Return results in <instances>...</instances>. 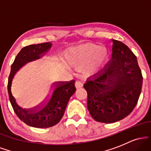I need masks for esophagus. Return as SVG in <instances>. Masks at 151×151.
Masks as SVG:
<instances>
[{
    "instance_id": "esophagus-1",
    "label": "esophagus",
    "mask_w": 151,
    "mask_h": 151,
    "mask_svg": "<svg viewBox=\"0 0 151 151\" xmlns=\"http://www.w3.org/2000/svg\"><path fill=\"white\" fill-rule=\"evenodd\" d=\"M82 86H83V84L81 82V81H76V82H75V87L77 88V89H81Z\"/></svg>"
}]
</instances>
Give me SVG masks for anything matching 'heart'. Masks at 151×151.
<instances>
[{"instance_id": "obj_1", "label": "heart", "mask_w": 151, "mask_h": 151, "mask_svg": "<svg viewBox=\"0 0 151 151\" xmlns=\"http://www.w3.org/2000/svg\"><path fill=\"white\" fill-rule=\"evenodd\" d=\"M109 58V50L105 47L86 42L66 50L62 55V60L67 67L79 69L82 75L91 77L104 67Z\"/></svg>"}]
</instances>
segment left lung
Wrapping results in <instances>:
<instances>
[{
    "label": "left lung",
    "mask_w": 151,
    "mask_h": 151,
    "mask_svg": "<svg viewBox=\"0 0 151 151\" xmlns=\"http://www.w3.org/2000/svg\"><path fill=\"white\" fill-rule=\"evenodd\" d=\"M112 58L105 70L88 78L87 108L98 122L111 124L129 116L141 94L143 77L136 55L124 43L111 40Z\"/></svg>",
    "instance_id": "left-lung-1"
}]
</instances>
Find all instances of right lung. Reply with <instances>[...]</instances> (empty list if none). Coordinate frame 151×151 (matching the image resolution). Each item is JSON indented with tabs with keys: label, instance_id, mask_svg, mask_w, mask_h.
Wrapping results in <instances>:
<instances>
[{
	"label": "right lung",
	"instance_id": "1",
	"mask_svg": "<svg viewBox=\"0 0 151 151\" xmlns=\"http://www.w3.org/2000/svg\"><path fill=\"white\" fill-rule=\"evenodd\" d=\"M52 46V42H45L30 45L22 48L11 65L8 77V91L13 110L20 120L32 127L49 128L56 125L62 119L70 98L76 91L74 80L56 83L47 100L40 106L33 108L21 106L13 96L11 86L15 73L27 62L42 58L49 51Z\"/></svg>",
	"mask_w": 151,
	"mask_h": 151
}]
</instances>
